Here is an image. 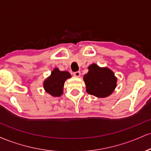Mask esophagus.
I'll return each instance as SVG.
<instances>
[{"mask_svg":"<svg viewBox=\"0 0 151 151\" xmlns=\"http://www.w3.org/2000/svg\"><path fill=\"white\" fill-rule=\"evenodd\" d=\"M73 75L76 77H79L81 75V72H79V71H78V72H75L73 73Z\"/></svg>","mask_w":151,"mask_h":151,"instance_id":"1","label":"esophagus"}]
</instances>
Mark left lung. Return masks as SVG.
Segmentation results:
<instances>
[{
	"label": "left lung",
	"mask_w": 151,
	"mask_h": 151,
	"mask_svg": "<svg viewBox=\"0 0 151 151\" xmlns=\"http://www.w3.org/2000/svg\"><path fill=\"white\" fill-rule=\"evenodd\" d=\"M84 75L86 92L98 98L110 96L117 86V77L109 67H101L93 63Z\"/></svg>",
	"instance_id": "left-lung-1"
}]
</instances>
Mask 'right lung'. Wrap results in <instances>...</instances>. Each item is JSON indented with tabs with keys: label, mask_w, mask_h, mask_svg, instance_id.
Listing matches in <instances>:
<instances>
[{
	"label": "right lung",
	"mask_w": 151,
	"mask_h": 151,
	"mask_svg": "<svg viewBox=\"0 0 151 151\" xmlns=\"http://www.w3.org/2000/svg\"><path fill=\"white\" fill-rule=\"evenodd\" d=\"M71 77L72 76L67 71H60L58 68H55L43 82L45 91L53 97L61 96L63 94L65 81Z\"/></svg>",
	"instance_id": "add662e5"
}]
</instances>
